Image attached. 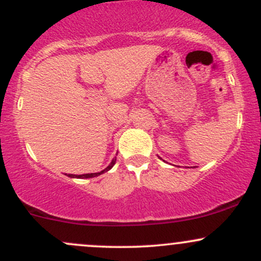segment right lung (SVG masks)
<instances>
[{
    "instance_id": "add662e5",
    "label": "right lung",
    "mask_w": 261,
    "mask_h": 261,
    "mask_svg": "<svg viewBox=\"0 0 261 261\" xmlns=\"http://www.w3.org/2000/svg\"><path fill=\"white\" fill-rule=\"evenodd\" d=\"M115 162H116V157L115 158H113V161L110 162V164L109 166L107 167L106 169H103L101 170V172H98V173H88V174H81V175H76V174H68L67 176H70V178H79V179H87V178H94V176H98V175H100V174H103V173H106V172H108V170H110L114 167V164H115Z\"/></svg>"
}]
</instances>
